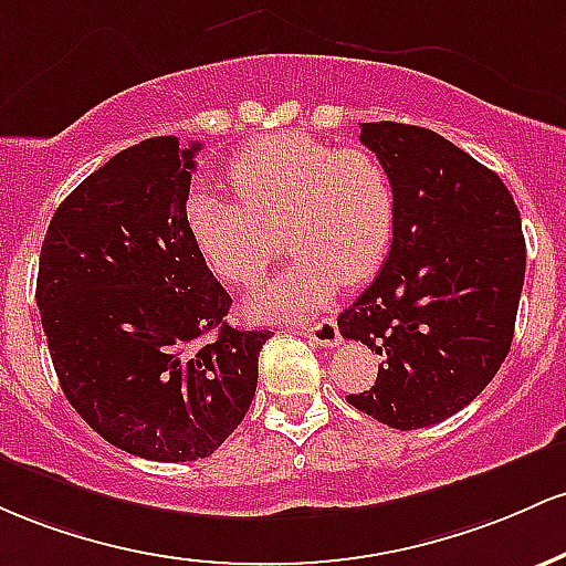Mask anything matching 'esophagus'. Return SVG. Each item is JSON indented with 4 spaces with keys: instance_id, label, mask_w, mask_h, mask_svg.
Here are the masks:
<instances>
[{
    "instance_id": "esophagus-1",
    "label": "esophagus",
    "mask_w": 566,
    "mask_h": 566,
    "mask_svg": "<svg viewBox=\"0 0 566 566\" xmlns=\"http://www.w3.org/2000/svg\"><path fill=\"white\" fill-rule=\"evenodd\" d=\"M300 334H304L310 342H315V345H321V347H336L342 342L339 326H336L334 317H323V321H317L315 326L302 328Z\"/></svg>"
}]
</instances>
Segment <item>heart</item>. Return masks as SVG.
Wrapping results in <instances>:
<instances>
[{"instance_id": "b5f03b06", "label": "heart", "mask_w": 566, "mask_h": 566, "mask_svg": "<svg viewBox=\"0 0 566 566\" xmlns=\"http://www.w3.org/2000/svg\"><path fill=\"white\" fill-rule=\"evenodd\" d=\"M240 206L198 192L187 227L202 264L221 283L251 289L277 253L296 256L245 300L256 321H296L323 307L339 283L358 285L382 266L396 230V192L366 149H336L304 133L245 146L227 170Z\"/></svg>"}]
</instances>
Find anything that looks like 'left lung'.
<instances>
[{"label":"left lung","mask_w":566,"mask_h":566,"mask_svg":"<svg viewBox=\"0 0 566 566\" xmlns=\"http://www.w3.org/2000/svg\"><path fill=\"white\" fill-rule=\"evenodd\" d=\"M396 192L390 253L339 315L345 339L382 355L371 390L347 403L417 430L457 415L503 366L522 300L526 243L516 202L494 170L438 133L364 123Z\"/></svg>","instance_id":"left-lung-1"}]
</instances>
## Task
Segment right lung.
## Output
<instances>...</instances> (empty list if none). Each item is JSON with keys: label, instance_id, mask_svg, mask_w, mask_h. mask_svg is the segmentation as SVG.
<instances>
[{"label": "right lung", "instance_id": "add662e5", "mask_svg": "<svg viewBox=\"0 0 566 566\" xmlns=\"http://www.w3.org/2000/svg\"><path fill=\"white\" fill-rule=\"evenodd\" d=\"M198 149L157 136L101 165L55 211L36 277L63 396L112 447L157 462L200 460L230 438L272 336L224 321L230 294L192 243Z\"/></svg>", "mask_w": 566, "mask_h": 566}]
</instances>
